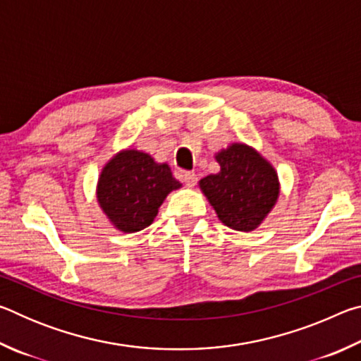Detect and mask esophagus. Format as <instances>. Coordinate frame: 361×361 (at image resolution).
<instances>
[{"label":"esophagus","mask_w":361,"mask_h":361,"mask_svg":"<svg viewBox=\"0 0 361 361\" xmlns=\"http://www.w3.org/2000/svg\"><path fill=\"white\" fill-rule=\"evenodd\" d=\"M181 178H183V181H185L186 186H194L195 183H197V175H195L194 172H183Z\"/></svg>","instance_id":"obj_1"}]
</instances>
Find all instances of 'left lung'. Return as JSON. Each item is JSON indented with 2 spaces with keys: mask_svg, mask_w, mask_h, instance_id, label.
<instances>
[{
  "mask_svg": "<svg viewBox=\"0 0 361 361\" xmlns=\"http://www.w3.org/2000/svg\"><path fill=\"white\" fill-rule=\"evenodd\" d=\"M215 159L221 170L200 180V189L228 228L243 232L256 229L279 199L276 169L243 143L221 149Z\"/></svg>",
  "mask_w": 361,
  "mask_h": 361,
  "instance_id": "1",
  "label": "left lung"
}]
</instances>
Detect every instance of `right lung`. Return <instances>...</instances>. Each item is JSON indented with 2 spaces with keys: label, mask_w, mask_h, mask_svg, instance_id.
<instances>
[{
  "label": "right lung",
  "mask_w": 361,
  "mask_h": 361,
  "mask_svg": "<svg viewBox=\"0 0 361 361\" xmlns=\"http://www.w3.org/2000/svg\"><path fill=\"white\" fill-rule=\"evenodd\" d=\"M181 188L167 164H157L146 152L126 149L116 154L99 176L97 200L122 232H137L154 221L164 199Z\"/></svg>",
  "instance_id": "add662e5"
}]
</instances>
